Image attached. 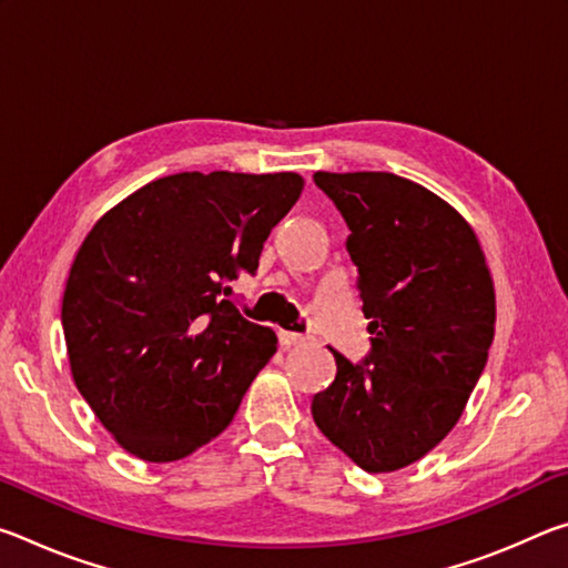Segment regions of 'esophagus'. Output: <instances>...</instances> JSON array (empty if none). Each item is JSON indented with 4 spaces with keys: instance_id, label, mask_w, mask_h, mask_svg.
Wrapping results in <instances>:
<instances>
[{
    "instance_id": "esophagus-1",
    "label": "esophagus",
    "mask_w": 568,
    "mask_h": 568,
    "mask_svg": "<svg viewBox=\"0 0 568 568\" xmlns=\"http://www.w3.org/2000/svg\"><path fill=\"white\" fill-rule=\"evenodd\" d=\"M277 341H281L283 348H293V345L305 343V335L293 333V331H281V333H277Z\"/></svg>"
}]
</instances>
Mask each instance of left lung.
I'll use <instances>...</instances> for the list:
<instances>
[{"mask_svg":"<svg viewBox=\"0 0 568 568\" xmlns=\"http://www.w3.org/2000/svg\"><path fill=\"white\" fill-rule=\"evenodd\" d=\"M348 225L371 353L333 351L335 381L311 410L323 436L368 474L436 448L456 426L494 343L496 293L470 225L393 172H315Z\"/></svg>","mask_w":568,"mask_h":568,"instance_id":"left-lung-1","label":"left lung"}]
</instances>
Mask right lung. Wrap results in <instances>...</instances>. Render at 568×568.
Listing matches in <instances>:
<instances>
[{"instance_id": "obj_1", "label": "right lung", "mask_w": 568, "mask_h": 568, "mask_svg": "<svg viewBox=\"0 0 568 568\" xmlns=\"http://www.w3.org/2000/svg\"><path fill=\"white\" fill-rule=\"evenodd\" d=\"M303 192L295 172H178L104 213L77 250L62 328L77 390L114 440L150 464L230 426L277 351L227 301Z\"/></svg>"}]
</instances>
